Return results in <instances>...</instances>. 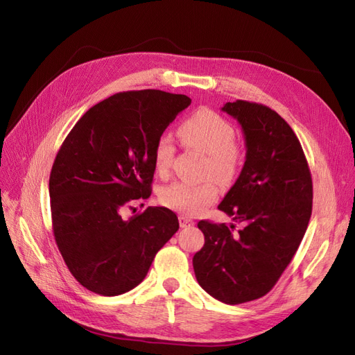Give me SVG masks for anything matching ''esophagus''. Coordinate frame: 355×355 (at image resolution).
<instances>
[{
	"label": "esophagus",
	"instance_id": "obj_1",
	"mask_svg": "<svg viewBox=\"0 0 355 355\" xmlns=\"http://www.w3.org/2000/svg\"><path fill=\"white\" fill-rule=\"evenodd\" d=\"M179 225H180V228L192 227V225H194V220H192L188 216H185V214H180V216H179Z\"/></svg>",
	"mask_w": 355,
	"mask_h": 355
}]
</instances>
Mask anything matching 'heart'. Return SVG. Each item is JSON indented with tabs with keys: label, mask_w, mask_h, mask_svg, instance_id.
I'll return each instance as SVG.
<instances>
[{
	"label": "heart",
	"mask_w": 355,
	"mask_h": 355,
	"mask_svg": "<svg viewBox=\"0 0 355 355\" xmlns=\"http://www.w3.org/2000/svg\"><path fill=\"white\" fill-rule=\"evenodd\" d=\"M184 144L206 155L202 173L220 185H227L237 175L240 151L235 145L234 127L211 110H198L179 127ZM154 167L166 173L175 157V144L170 135L163 133L154 145ZM218 200V191L211 182L189 184L176 180L161 188L159 201L163 206L196 216Z\"/></svg>",
	"instance_id": "heart-1"
}]
</instances>
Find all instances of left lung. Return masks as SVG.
I'll list each match as a JSON object with an SVG mask.
<instances>
[{
    "label": "left lung",
    "instance_id": "8db88e82",
    "mask_svg": "<svg viewBox=\"0 0 355 355\" xmlns=\"http://www.w3.org/2000/svg\"><path fill=\"white\" fill-rule=\"evenodd\" d=\"M223 112L237 120L245 161L218 206L245 227L200 220L204 245L192 265L198 284L220 302L237 305L265 296L292 261L313 211V179L299 139L265 105L235 101Z\"/></svg>",
    "mask_w": 355,
    "mask_h": 355
}]
</instances>
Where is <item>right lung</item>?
Masks as SVG:
<instances>
[{
	"instance_id": "1",
	"label": "right lung",
	"mask_w": 355,
	"mask_h": 355,
	"mask_svg": "<svg viewBox=\"0 0 355 355\" xmlns=\"http://www.w3.org/2000/svg\"><path fill=\"white\" fill-rule=\"evenodd\" d=\"M189 105L188 96L161 90L116 93L85 112L63 141L49 182L53 234L68 270L90 292L135 288L179 230L166 207L128 219L124 211L151 196L157 137Z\"/></svg>"
}]
</instances>
